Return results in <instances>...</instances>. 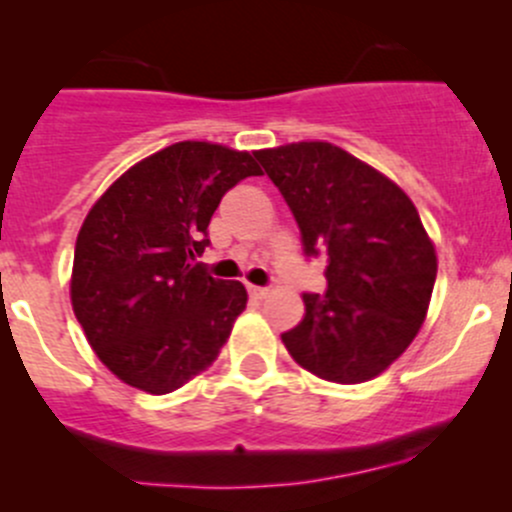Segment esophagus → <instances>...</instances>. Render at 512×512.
<instances>
[{
    "label": "esophagus",
    "instance_id": "34e87169",
    "mask_svg": "<svg viewBox=\"0 0 512 512\" xmlns=\"http://www.w3.org/2000/svg\"><path fill=\"white\" fill-rule=\"evenodd\" d=\"M247 292H250V297H255V299H265L270 289H267V287H257V285H247Z\"/></svg>",
    "mask_w": 512,
    "mask_h": 512
}]
</instances>
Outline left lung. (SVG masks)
Instances as JSON below:
<instances>
[{"instance_id":"1","label":"left lung","mask_w":512,"mask_h":512,"mask_svg":"<svg viewBox=\"0 0 512 512\" xmlns=\"http://www.w3.org/2000/svg\"><path fill=\"white\" fill-rule=\"evenodd\" d=\"M297 220L304 257H324L327 289L304 292V319L282 334L319 379L361 384L404 354L426 319L436 250L409 195L332 143L257 151Z\"/></svg>"}]
</instances>
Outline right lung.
Returning <instances> with one entry per match:
<instances>
[{
	"instance_id": "add662e5",
	"label": "right lung",
	"mask_w": 512,
	"mask_h": 512,
	"mask_svg": "<svg viewBox=\"0 0 512 512\" xmlns=\"http://www.w3.org/2000/svg\"><path fill=\"white\" fill-rule=\"evenodd\" d=\"M262 175L250 153L183 141L121 175L86 215L71 304L98 359L121 381L170 394L210 366L245 309L240 282L195 255L230 188Z\"/></svg>"
}]
</instances>
